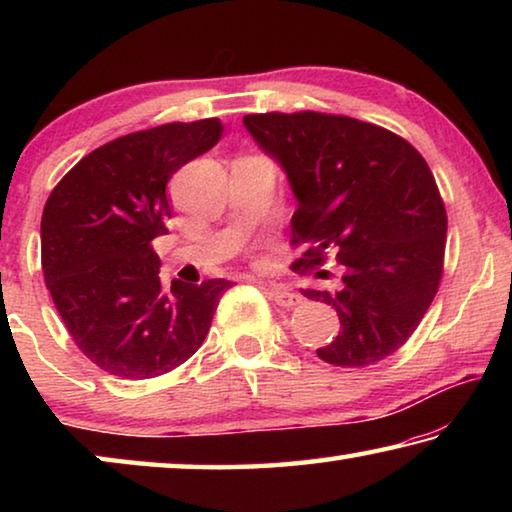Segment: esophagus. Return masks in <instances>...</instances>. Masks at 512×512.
Instances as JSON below:
<instances>
[{
	"label": "esophagus",
	"instance_id": "esophagus-1",
	"mask_svg": "<svg viewBox=\"0 0 512 512\" xmlns=\"http://www.w3.org/2000/svg\"><path fill=\"white\" fill-rule=\"evenodd\" d=\"M268 293H271V300L275 302V305H280V307H296L302 302L300 293L289 289V287H284V284H271V287H268Z\"/></svg>",
	"mask_w": 512,
	"mask_h": 512
}]
</instances>
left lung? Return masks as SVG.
Here are the masks:
<instances>
[{
	"label": "left lung",
	"mask_w": 512,
	"mask_h": 512,
	"mask_svg": "<svg viewBox=\"0 0 512 512\" xmlns=\"http://www.w3.org/2000/svg\"><path fill=\"white\" fill-rule=\"evenodd\" d=\"M246 131L287 173L298 210V264L320 266L336 250V289H302L332 305L341 332L316 354L334 366H372L420 325L443 275L447 212L429 164L386 128L323 112L246 115ZM327 277V271H316Z\"/></svg>",
	"instance_id": "1"
}]
</instances>
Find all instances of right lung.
I'll use <instances>...</instances> for the list:
<instances>
[{"label":"right lung","mask_w":512,"mask_h":512,"mask_svg":"<svg viewBox=\"0 0 512 512\" xmlns=\"http://www.w3.org/2000/svg\"><path fill=\"white\" fill-rule=\"evenodd\" d=\"M219 119L117 137L49 194L40 223L42 273L81 352L121 379L178 368L201 348L232 282L160 280L153 239L167 235L173 173L219 142Z\"/></svg>","instance_id":"add662e5"}]
</instances>
